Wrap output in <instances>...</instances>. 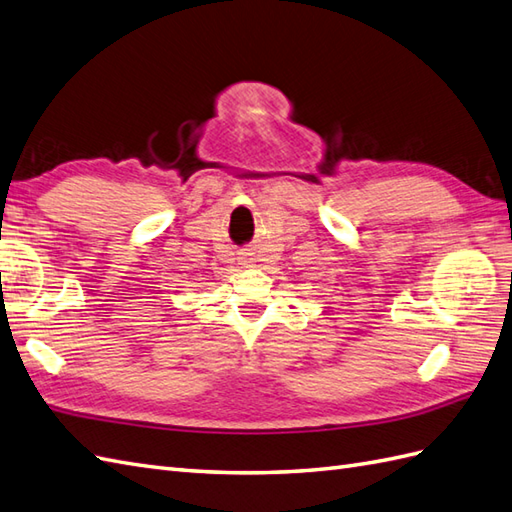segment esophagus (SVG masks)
<instances>
[{
    "label": "esophagus",
    "instance_id": "obj_1",
    "mask_svg": "<svg viewBox=\"0 0 512 512\" xmlns=\"http://www.w3.org/2000/svg\"><path fill=\"white\" fill-rule=\"evenodd\" d=\"M244 266H253V261L251 259H244Z\"/></svg>",
    "mask_w": 512,
    "mask_h": 512
}]
</instances>
